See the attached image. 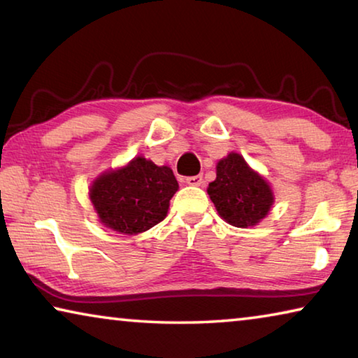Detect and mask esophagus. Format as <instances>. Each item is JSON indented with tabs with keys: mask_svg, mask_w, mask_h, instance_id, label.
<instances>
[{
	"mask_svg": "<svg viewBox=\"0 0 358 358\" xmlns=\"http://www.w3.org/2000/svg\"><path fill=\"white\" fill-rule=\"evenodd\" d=\"M186 183L191 186H201L203 183V178H202V175H194V177L186 178Z\"/></svg>",
	"mask_w": 358,
	"mask_h": 358,
	"instance_id": "esophagus-1",
	"label": "esophagus"
}]
</instances>
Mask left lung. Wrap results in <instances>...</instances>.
<instances>
[{
  "label": "left lung",
  "instance_id": "1",
  "mask_svg": "<svg viewBox=\"0 0 358 358\" xmlns=\"http://www.w3.org/2000/svg\"><path fill=\"white\" fill-rule=\"evenodd\" d=\"M207 191L220 216L235 227L256 226L273 205L270 186L237 153L217 162L216 180Z\"/></svg>",
  "mask_w": 358,
  "mask_h": 358
}]
</instances>
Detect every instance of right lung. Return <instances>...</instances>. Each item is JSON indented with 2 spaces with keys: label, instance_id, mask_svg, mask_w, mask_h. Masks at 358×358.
I'll return each mask as SVG.
<instances>
[{
  "label": "right lung",
  "instance_id": "add662e5",
  "mask_svg": "<svg viewBox=\"0 0 358 358\" xmlns=\"http://www.w3.org/2000/svg\"><path fill=\"white\" fill-rule=\"evenodd\" d=\"M177 189L171 169L137 156L126 167L94 180L90 197L107 227L136 235L164 220Z\"/></svg>",
  "mask_w": 358,
  "mask_h": 358
}]
</instances>
